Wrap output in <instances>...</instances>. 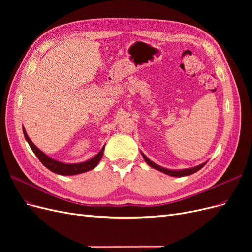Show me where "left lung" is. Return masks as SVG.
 Listing matches in <instances>:
<instances>
[{
  "label": "left lung",
  "instance_id": "obj_1",
  "mask_svg": "<svg viewBox=\"0 0 252 252\" xmlns=\"http://www.w3.org/2000/svg\"><path fill=\"white\" fill-rule=\"evenodd\" d=\"M141 155L143 156V158L145 159V162H146L150 167H152V168H155V169H157V170H158V171H161V172H163V173H165V174H168V175H170V177H178V178L186 177V175H190V174H192V173H194V172H196V171H199L201 168H203V167L206 165V163H207V162H205V163H203V164H201V165H199V166L192 167V168L180 169V170H171V169L164 168V167L158 166V164H156V163H154L152 161H150V159H149L146 156H145V155L143 154V152H141Z\"/></svg>",
  "mask_w": 252,
  "mask_h": 252
}]
</instances>
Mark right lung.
Returning <instances> with one entry per match:
<instances>
[{"mask_svg":"<svg viewBox=\"0 0 252 252\" xmlns=\"http://www.w3.org/2000/svg\"><path fill=\"white\" fill-rule=\"evenodd\" d=\"M23 133H24V136L27 143L29 144L30 148L32 149L34 155L37 157V158L40 159L41 163L50 171L61 175H74V174H80V173L94 169L97 166V164L100 163L104 154L105 146H103V148L100 150V152H98L96 156H94L93 158L88 159V161L82 162V163H75V164H67V163L57 161V159L48 157L46 154H44L42 150L37 148L32 142V140L29 139V136L26 133L24 127H23Z\"/></svg>","mask_w":252,"mask_h":252,"instance_id":"right-lung-1","label":"right lung"}]
</instances>
